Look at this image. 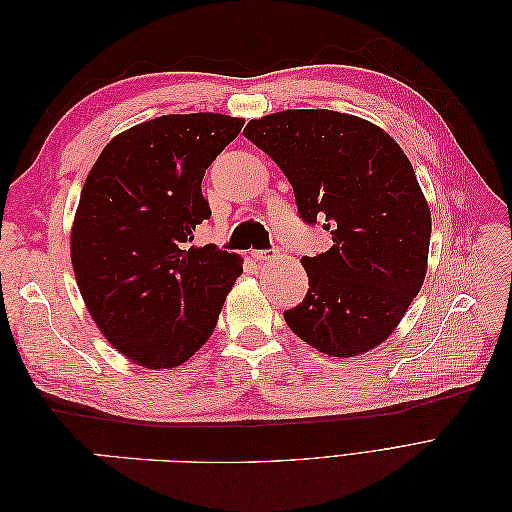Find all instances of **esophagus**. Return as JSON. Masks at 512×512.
Returning <instances> with one entry per match:
<instances>
[{"mask_svg":"<svg viewBox=\"0 0 512 512\" xmlns=\"http://www.w3.org/2000/svg\"><path fill=\"white\" fill-rule=\"evenodd\" d=\"M252 258H254L256 262H267V260L275 258V254H271V252H267V250H254V252H252Z\"/></svg>","mask_w":512,"mask_h":512,"instance_id":"esophagus-1","label":"esophagus"}]
</instances>
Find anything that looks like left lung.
<instances>
[{"label": "left lung", "instance_id": "obj_1", "mask_svg": "<svg viewBox=\"0 0 512 512\" xmlns=\"http://www.w3.org/2000/svg\"><path fill=\"white\" fill-rule=\"evenodd\" d=\"M243 134L282 168L299 218L333 239L301 258L309 288L288 327L331 356L378 346L427 271L431 213L406 153L374 123L324 108L252 119Z\"/></svg>", "mask_w": 512, "mask_h": 512}]
</instances>
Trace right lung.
Returning a JSON list of instances; mask_svg holds the SVG:
<instances>
[{
  "mask_svg": "<svg viewBox=\"0 0 512 512\" xmlns=\"http://www.w3.org/2000/svg\"><path fill=\"white\" fill-rule=\"evenodd\" d=\"M243 119L162 115L121 132L89 170L72 226L76 284L102 335L136 365L185 363L211 337L241 258L196 247L205 170Z\"/></svg>",
  "mask_w": 512,
  "mask_h": 512,
  "instance_id": "add662e5",
  "label": "right lung"
}]
</instances>
